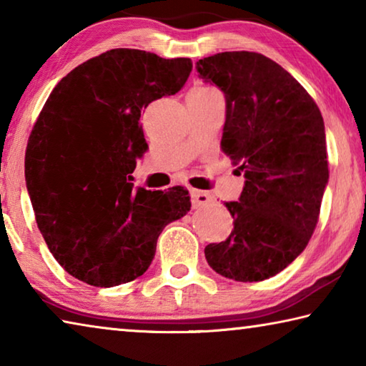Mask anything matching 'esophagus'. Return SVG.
<instances>
[{
    "label": "esophagus",
    "instance_id": "obj_1",
    "mask_svg": "<svg viewBox=\"0 0 366 366\" xmlns=\"http://www.w3.org/2000/svg\"><path fill=\"white\" fill-rule=\"evenodd\" d=\"M190 195H192V203H194V207H203V205H208L209 202H213V197L208 194L205 190H197V189H192L190 190Z\"/></svg>",
    "mask_w": 366,
    "mask_h": 366
}]
</instances>
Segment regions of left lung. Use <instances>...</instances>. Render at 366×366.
<instances>
[{"label":"left lung","instance_id":"1","mask_svg":"<svg viewBox=\"0 0 366 366\" xmlns=\"http://www.w3.org/2000/svg\"><path fill=\"white\" fill-rule=\"evenodd\" d=\"M202 79L224 92L221 148L244 172L239 202H227L234 229L205 247L218 274L257 282L281 272L305 249L330 179L325 122L308 92L253 51L197 61Z\"/></svg>","mask_w":366,"mask_h":366}]
</instances>
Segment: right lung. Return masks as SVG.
Masks as SVG:
<instances>
[{
  "instance_id": "1",
  "label": "right lung",
  "mask_w": 366,
  "mask_h": 366,
  "mask_svg": "<svg viewBox=\"0 0 366 366\" xmlns=\"http://www.w3.org/2000/svg\"><path fill=\"white\" fill-rule=\"evenodd\" d=\"M189 58L116 48L85 61L54 86L29 137L27 190L56 262L90 286L113 287L148 269L158 235L190 209L189 190L135 187L147 150L140 114L176 95Z\"/></svg>"
}]
</instances>
